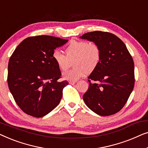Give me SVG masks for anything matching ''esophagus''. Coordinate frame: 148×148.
I'll list each match as a JSON object with an SVG mask.
<instances>
[{"mask_svg":"<svg viewBox=\"0 0 148 148\" xmlns=\"http://www.w3.org/2000/svg\"><path fill=\"white\" fill-rule=\"evenodd\" d=\"M77 82H76V81H73V80H71V81H69V84H75V83H76Z\"/></svg>","mask_w":148,"mask_h":148,"instance_id":"34e87169","label":"esophagus"}]
</instances>
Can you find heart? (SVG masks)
<instances>
[{
    "label": "heart",
    "instance_id": "b5f03b06",
    "mask_svg": "<svg viewBox=\"0 0 148 148\" xmlns=\"http://www.w3.org/2000/svg\"><path fill=\"white\" fill-rule=\"evenodd\" d=\"M66 54L55 50L52 53V59L58 67L65 71L69 67L70 60L74 59L75 67L63 73L62 77L67 80H77L92 71L100 63L101 49L96 42L73 40L65 49Z\"/></svg>",
    "mask_w": 148,
    "mask_h": 148
}]
</instances>
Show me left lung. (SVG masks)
I'll list each match as a JSON object with an SVG mask.
<instances>
[{
    "mask_svg": "<svg viewBox=\"0 0 148 148\" xmlns=\"http://www.w3.org/2000/svg\"><path fill=\"white\" fill-rule=\"evenodd\" d=\"M80 38L96 42L101 49L100 63L88 77L90 85L83 99L96 114H114L125 106L134 88L132 56L124 42L109 32H88Z\"/></svg>",
    "mask_w": 148,
    "mask_h": 148,
    "instance_id": "obj_1",
    "label": "left lung"
}]
</instances>
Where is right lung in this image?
I'll return each mask as SVG.
<instances>
[{
	"instance_id": "obj_1",
	"label": "right lung",
	"mask_w": 148,
	"mask_h": 148,
	"mask_svg": "<svg viewBox=\"0 0 148 148\" xmlns=\"http://www.w3.org/2000/svg\"><path fill=\"white\" fill-rule=\"evenodd\" d=\"M67 42L54 36H32L23 40L10 57L8 86L15 102L26 114L40 118L60 103L62 90L69 82L58 81L61 73L52 55Z\"/></svg>"
}]
</instances>
